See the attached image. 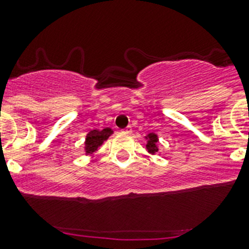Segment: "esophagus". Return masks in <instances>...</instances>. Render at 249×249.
Wrapping results in <instances>:
<instances>
[{
    "label": "esophagus",
    "instance_id": "34e87169",
    "mask_svg": "<svg viewBox=\"0 0 249 249\" xmlns=\"http://www.w3.org/2000/svg\"><path fill=\"white\" fill-rule=\"evenodd\" d=\"M120 132H122V134H124V135H130L132 132V127L131 126H126L125 129L120 130Z\"/></svg>",
    "mask_w": 249,
    "mask_h": 249
}]
</instances>
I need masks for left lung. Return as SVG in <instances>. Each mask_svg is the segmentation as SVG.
I'll list each match as a JSON object with an SVG mask.
<instances>
[{"label": "left lung", "mask_w": 249, "mask_h": 249, "mask_svg": "<svg viewBox=\"0 0 249 249\" xmlns=\"http://www.w3.org/2000/svg\"><path fill=\"white\" fill-rule=\"evenodd\" d=\"M148 143H147V149L148 152L154 154V153L158 152V147H157V142H158V137L157 135L154 134H149L148 135Z\"/></svg>", "instance_id": "1"}]
</instances>
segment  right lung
<instances>
[{
    "instance_id": "1",
    "label": "right lung",
    "mask_w": 249,
    "mask_h": 249,
    "mask_svg": "<svg viewBox=\"0 0 249 249\" xmlns=\"http://www.w3.org/2000/svg\"><path fill=\"white\" fill-rule=\"evenodd\" d=\"M112 132L113 131L109 127H106L102 131H99V130H92V131H90L87 136V141H85V145H87L85 150H87V153H92L95 150H97V147L104 141L108 139L110 135H112Z\"/></svg>"
}]
</instances>
